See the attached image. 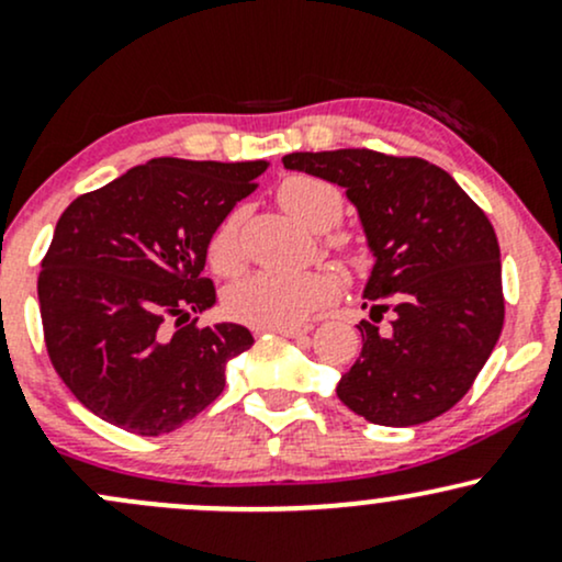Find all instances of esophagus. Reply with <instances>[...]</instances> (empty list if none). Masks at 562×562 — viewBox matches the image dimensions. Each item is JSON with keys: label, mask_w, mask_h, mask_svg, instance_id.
Instances as JSON below:
<instances>
[{"label": "esophagus", "mask_w": 562, "mask_h": 562, "mask_svg": "<svg viewBox=\"0 0 562 562\" xmlns=\"http://www.w3.org/2000/svg\"><path fill=\"white\" fill-rule=\"evenodd\" d=\"M274 333L285 335V338H295V340H301V338H306L308 333H312V325H288V327H274Z\"/></svg>", "instance_id": "obj_1"}]
</instances>
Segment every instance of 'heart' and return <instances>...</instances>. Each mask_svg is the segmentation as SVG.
Returning <instances> with one entry per match:
<instances>
[{
  "label": "heart",
  "mask_w": 562,
  "mask_h": 562,
  "mask_svg": "<svg viewBox=\"0 0 562 562\" xmlns=\"http://www.w3.org/2000/svg\"><path fill=\"white\" fill-rule=\"evenodd\" d=\"M277 203L295 222L314 232H327L344 216V195L333 182L308 173H293L277 187ZM333 245L344 254H351L346 237H333ZM209 261L218 274H235L243 263L240 245V214L232 211L218 222L209 240ZM335 280L327 272H277L261 269L224 293V308L232 319L243 325L274 330L306 319L317 308L333 301Z\"/></svg>",
  "instance_id": "obj_1"
}]
</instances>
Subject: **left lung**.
Instances as JSON below:
<instances>
[{"label":"left lung","mask_w":562,"mask_h":562,"mask_svg":"<svg viewBox=\"0 0 562 562\" xmlns=\"http://www.w3.org/2000/svg\"><path fill=\"white\" fill-rule=\"evenodd\" d=\"M285 169L346 187L375 267L372 322L338 398L375 425L406 428L449 412L492 357L502 325L499 243L488 216L447 171L367 147L290 153ZM385 311L389 331L374 325Z\"/></svg>","instance_id":"left-lung-1"}]
</instances>
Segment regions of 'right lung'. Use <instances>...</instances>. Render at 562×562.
<instances>
[{
    "label": "right lung",
    "instance_id": "add662e5",
    "mask_svg": "<svg viewBox=\"0 0 562 562\" xmlns=\"http://www.w3.org/2000/svg\"><path fill=\"white\" fill-rule=\"evenodd\" d=\"M267 160L153 158L57 218L38 272L49 362L79 402L137 436L171 434L224 391L248 327H200L209 240Z\"/></svg>",
    "mask_w": 562,
    "mask_h": 562
}]
</instances>
